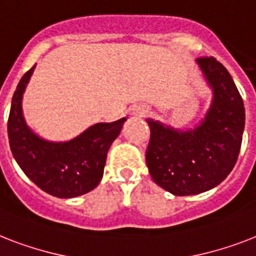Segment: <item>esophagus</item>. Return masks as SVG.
<instances>
[{
  "label": "esophagus",
  "mask_w": 256,
  "mask_h": 256,
  "mask_svg": "<svg viewBox=\"0 0 256 256\" xmlns=\"http://www.w3.org/2000/svg\"><path fill=\"white\" fill-rule=\"evenodd\" d=\"M148 113V109L143 105H139V106H134L132 109V116H136V117H144L146 114Z\"/></svg>",
  "instance_id": "obj_1"
}]
</instances>
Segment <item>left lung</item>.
<instances>
[{
    "mask_svg": "<svg viewBox=\"0 0 256 256\" xmlns=\"http://www.w3.org/2000/svg\"><path fill=\"white\" fill-rule=\"evenodd\" d=\"M196 63L213 93L198 124L180 130L147 120L150 175L175 196L198 194L224 182L236 166L244 130L243 100L228 70L213 56L200 58Z\"/></svg>",
    "mask_w": 256,
    "mask_h": 256,
    "instance_id": "1",
    "label": "left lung"
}]
</instances>
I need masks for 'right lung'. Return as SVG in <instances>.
Segmentation results:
<instances>
[{
  "instance_id": "add662e5",
  "label": "right lung",
  "mask_w": 256,
  "mask_h": 256,
  "mask_svg": "<svg viewBox=\"0 0 256 256\" xmlns=\"http://www.w3.org/2000/svg\"><path fill=\"white\" fill-rule=\"evenodd\" d=\"M34 68L20 78L12 100L8 121L12 154L24 175L46 193L59 198L85 194L101 182L108 151L126 118L93 124L67 142L43 139L28 128L22 112L24 93Z\"/></svg>"
}]
</instances>
